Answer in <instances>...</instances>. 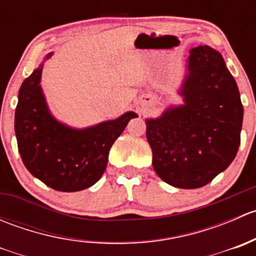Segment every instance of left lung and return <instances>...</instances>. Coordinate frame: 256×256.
Returning <instances> with one entry per match:
<instances>
[{
  "mask_svg": "<svg viewBox=\"0 0 256 256\" xmlns=\"http://www.w3.org/2000/svg\"><path fill=\"white\" fill-rule=\"evenodd\" d=\"M180 95L184 105L146 120L157 176L177 188L210 182L236 158L242 105L236 80L216 49H190Z\"/></svg>",
  "mask_w": 256,
  "mask_h": 256,
  "instance_id": "left-lung-1",
  "label": "left lung"
}]
</instances>
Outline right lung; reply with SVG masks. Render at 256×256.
I'll return each mask as SVG.
<instances>
[{
  "label": "right lung",
  "instance_id": "right-lung-1",
  "mask_svg": "<svg viewBox=\"0 0 256 256\" xmlns=\"http://www.w3.org/2000/svg\"><path fill=\"white\" fill-rule=\"evenodd\" d=\"M52 56L49 53L46 59ZM43 64L20 85L14 114L18 151L26 168L48 187L76 192L96 183L104 174L112 144L138 114L86 128H72L49 112L40 88Z\"/></svg>",
  "mask_w": 256,
  "mask_h": 256
}]
</instances>
